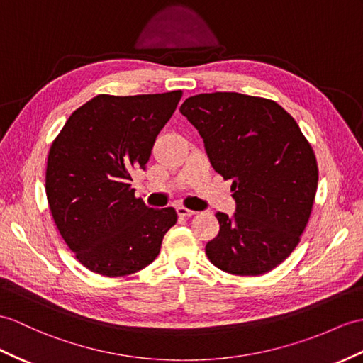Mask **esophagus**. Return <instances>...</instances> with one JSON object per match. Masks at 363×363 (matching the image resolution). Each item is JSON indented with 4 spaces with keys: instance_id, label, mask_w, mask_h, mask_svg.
Wrapping results in <instances>:
<instances>
[{
    "instance_id": "34e87169",
    "label": "esophagus",
    "mask_w": 363,
    "mask_h": 363,
    "mask_svg": "<svg viewBox=\"0 0 363 363\" xmlns=\"http://www.w3.org/2000/svg\"><path fill=\"white\" fill-rule=\"evenodd\" d=\"M177 214H179L180 217H192L196 212L188 209V208H184V206H179L177 208Z\"/></svg>"
}]
</instances>
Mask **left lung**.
<instances>
[{"label": "left lung", "instance_id": "8db88e82", "mask_svg": "<svg viewBox=\"0 0 363 363\" xmlns=\"http://www.w3.org/2000/svg\"><path fill=\"white\" fill-rule=\"evenodd\" d=\"M180 112L205 143L214 171L233 180L234 217L217 212L211 263L260 276L296 250L311 216L319 169L296 120L276 101L237 92L189 96Z\"/></svg>", "mask_w": 363, "mask_h": 363}]
</instances>
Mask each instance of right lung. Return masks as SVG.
<instances>
[{"mask_svg": "<svg viewBox=\"0 0 363 363\" xmlns=\"http://www.w3.org/2000/svg\"><path fill=\"white\" fill-rule=\"evenodd\" d=\"M182 95L100 94L70 115L52 141L49 208L60 235L89 271L123 277L146 268L177 223L174 208L145 206L129 182L132 169L147 163Z\"/></svg>", "mask_w": 363, "mask_h": 363, "instance_id": "1", "label": "right lung"}]
</instances>
